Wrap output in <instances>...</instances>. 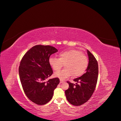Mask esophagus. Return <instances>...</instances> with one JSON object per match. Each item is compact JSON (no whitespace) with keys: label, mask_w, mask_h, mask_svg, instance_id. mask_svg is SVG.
<instances>
[{"label":"esophagus","mask_w":121,"mask_h":121,"mask_svg":"<svg viewBox=\"0 0 121 121\" xmlns=\"http://www.w3.org/2000/svg\"><path fill=\"white\" fill-rule=\"evenodd\" d=\"M64 80H61V79H60V83H63V82H64Z\"/></svg>","instance_id":"34e87169"}]
</instances>
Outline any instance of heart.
Masks as SVG:
<instances>
[{
	"label": "heart",
	"mask_w": 121,
	"mask_h": 121,
	"mask_svg": "<svg viewBox=\"0 0 121 121\" xmlns=\"http://www.w3.org/2000/svg\"><path fill=\"white\" fill-rule=\"evenodd\" d=\"M49 64L54 71H57L65 64V69L54 73V76L64 80L74 75L78 77L85 72L88 64L87 56L81 51L69 49L61 52L59 53V58L50 57Z\"/></svg>",
	"instance_id": "b5f03b06"
}]
</instances>
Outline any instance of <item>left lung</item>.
<instances>
[{"label":"left lung","instance_id":"left-lung-1","mask_svg":"<svg viewBox=\"0 0 121 121\" xmlns=\"http://www.w3.org/2000/svg\"><path fill=\"white\" fill-rule=\"evenodd\" d=\"M89 63L86 72L74 80L76 84L69 83L68 89L65 91L68 101L71 104L79 106L85 103L92 96L95 89L98 75L97 61L93 55L87 50Z\"/></svg>","mask_w":121,"mask_h":121}]
</instances>
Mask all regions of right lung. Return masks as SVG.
<instances>
[{
	"label": "right lung",
	"instance_id": "obj_1",
	"mask_svg": "<svg viewBox=\"0 0 121 121\" xmlns=\"http://www.w3.org/2000/svg\"><path fill=\"white\" fill-rule=\"evenodd\" d=\"M57 52L52 46L35 45L25 53L21 61L19 73L22 85L28 98L36 104L43 105L48 102L60 83L58 78L47 80L53 73L49 57Z\"/></svg>",
	"mask_w": 121,
	"mask_h": 121
}]
</instances>
